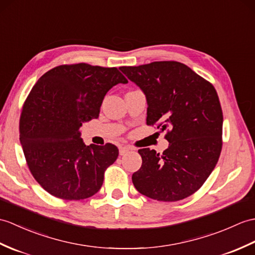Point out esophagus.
I'll use <instances>...</instances> for the list:
<instances>
[{
  "instance_id": "34e87169",
  "label": "esophagus",
  "mask_w": 255,
  "mask_h": 255,
  "mask_svg": "<svg viewBox=\"0 0 255 255\" xmlns=\"http://www.w3.org/2000/svg\"><path fill=\"white\" fill-rule=\"evenodd\" d=\"M130 150H132V149H131V147H129V146H126V145L125 146H121L120 147V154L121 155H125L126 153L129 152Z\"/></svg>"
}]
</instances>
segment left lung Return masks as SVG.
Listing matches in <instances>:
<instances>
[{
  "label": "left lung",
  "mask_w": 255,
  "mask_h": 255,
  "mask_svg": "<svg viewBox=\"0 0 255 255\" xmlns=\"http://www.w3.org/2000/svg\"><path fill=\"white\" fill-rule=\"evenodd\" d=\"M122 72L145 94L146 125L167 130L162 154L140 149L142 165L132 175L147 198L175 202L202 187L222 151L223 112L211 82L175 61L123 66Z\"/></svg>",
  "instance_id": "obj_1"
}]
</instances>
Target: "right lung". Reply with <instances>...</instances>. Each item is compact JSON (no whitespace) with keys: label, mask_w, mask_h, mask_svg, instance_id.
<instances>
[{"label":"right lung","mask_w":255,"mask_h":255,"mask_svg":"<svg viewBox=\"0 0 255 255\" xmlns=\"http://www.w3.org/2000/svg\"><path fill=\"white\" fill-rule=\"evenodd\" d=\"M127 82L116 67L79 63L52 68L33 86L22 106L19 140L29 170L45 191L82 200L100 190L118 149L86 145L79 129L99 117L111 88Z\"/></svg>","instance_id":"1"}]
</instances>
